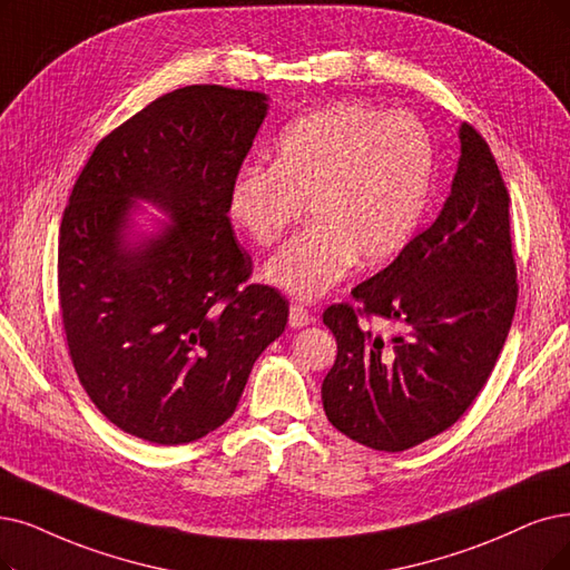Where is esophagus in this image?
<instances>
[{
  "mask_svg": "<svg viewBox=\"0 0 570 570\" xmlns=\"http://www.w3.org/2000/svg\"><path fill=\"white\" fill-rule=\"evenodd\" d=\"M311 321H313V315L308 313V308L306 306H302V304H292L289 306V325L292 327H306V325H311Z\"/></svg>",
  "mask_w": 570,
  "mask_h": 570,
  "instance_id": "obj_1",
  "label": "esophagus"
}]
</instances>
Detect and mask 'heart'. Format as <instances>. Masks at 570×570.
I'll use <instances>...</instances> for the list:
<instances>
[{"instance_id": "1", "label": "heart", "mask_w": 570, "mask_h": 570, "mask_svg": "<svg viewBox=\"0 0 570 570\" xmlns=\"http://www.w3.org/2000/svg\"><path fill=\"white\" fill-rule=\"evenodd\" d=\"M432 173L425 128L404 111L336 102L289 124L273 166H245L229 215L257 245L278 243L308 203L311 226L264 266L292 297H323L360 264L397 257L421 222Z\"/></svg>"}]
</instances>
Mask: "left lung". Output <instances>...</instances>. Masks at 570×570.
Masks as SVG:
<instances>
[{
	"label": "left lung",
	"mask_w": 570,
	"mask_h": 570,
	"mask_svg": "<svg viewBox=\"0 0 570 570\" xmlns=\"http://www.w3.org/2000/svg\"><path fill=\"white\" fill-rule=\"evenodd\" d=\"M517 294L510 194L480 130L463 124L459 170L438 219L353 289L355 304L323 313L336 336L323 381L330 423L376 451L440 435L489 381ZM360 316L400 322L403 332L389 342L360 328Z\"/></svg>",
	"instance_id": "left-lung-1"
}]
</instances>
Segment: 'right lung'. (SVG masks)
Instances as JSON below:
<instances>
[{"label": "right lung", "mask_w": 570, "mask_h": 570, "mask_svg": "<svg viewBox=\"0 0 570 570\" xmlns=\"http://www.w3.org/2000/svg\"><path fill=\"white\" fill-rule=\"evenodd\" d=\"M266 96L177 88L98 142L62 213L58 299L67 351L100 414L132 438L187 444L229 419L289 304L247 283L229 191L266 117ZM132 197L176 219L130 246Z\"/></svg>", "instance_id": "right-lung-1"}]
</instances>
